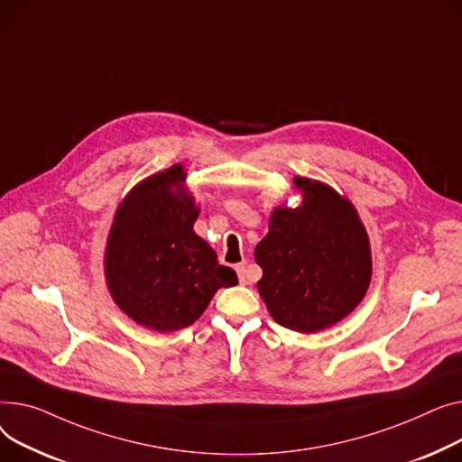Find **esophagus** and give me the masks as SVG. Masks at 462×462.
<instances>
[{"label": "esophagus", "instance_id": "34e87169", "mask_svg": "<svg viewBox=\"0 0 462 462\" xmlns=\"http://www.w3.org/2000/svg\"><path fill=\"white\" fill-rule=\"evenodd\" d=\"M235 268H236V274H238L240 283H242V285H246V283H248V276H246V263H238Z\"/></svg>", "mask_w": 462, "mask_h": 462}]
</instances>
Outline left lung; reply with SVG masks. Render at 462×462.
I'll use <instances>...</instances> for the list:
<instances>
[{"label":"left lung","mask_w":462,"mask_h":462,"mask_svg":"<svg viewBox=\"0 0 462 462\" xmlns=\"http://www.w3.org/2000/svg\"><path fill=\"white\" fill-rule=\"evenodd\" d=\"M302 192L296 208L276 207L257 244L263 268L259 294L273 319L313 334L355 310L371 282L369 236L346 198L328 184L294 177Z\"/></svg>","instance_id":"1"}]
</instances>
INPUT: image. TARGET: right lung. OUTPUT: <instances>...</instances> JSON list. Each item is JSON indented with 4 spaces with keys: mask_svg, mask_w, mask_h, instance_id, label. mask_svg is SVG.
Listing matches in <instances>:
<instances>
[{
    "mask_svg": "<svg viewBox=\"0 0 462 462\" xmlns=\"http://www.w3.org/2000/svg\"><path fill=\"white\" fill-rule=\"evenodd\" d=\"M180 164L135 184L107 235L104 274L116 304L142 327L175 332L196 322L235 270L196 235L199 207Z\"/></svg>",
    "mask_w": 462,
    "mask_h": 462,
    "instance_id": "right-lung-1",
    "label": "right lung"
}]
</instances>
